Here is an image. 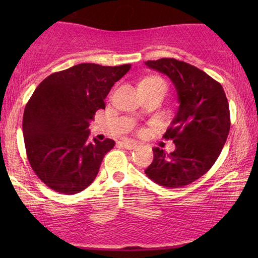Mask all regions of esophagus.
I'll use <instances>...</instances> for the list:
<instances>
[{
    "label": "esophagus",
    "instance_id": "obj_1",
    "mask_svg": "<svg viewBox=\"0 0 258 258\" xmlns=\"http://www.w3.org/2000/svg\"><path fill=\"white\" fill-rule=\"evenodd\" d=\"M122 144L125 149H129V150L135 149V148H137V146H139L136 142H134V141H130V140H124L122 142Z\"/></svg>",
    "mask_w": 258,
    "mask_h": 258
}]
</instances>
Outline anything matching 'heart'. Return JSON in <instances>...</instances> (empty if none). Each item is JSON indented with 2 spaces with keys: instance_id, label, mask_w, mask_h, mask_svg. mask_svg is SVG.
Returning <instances> with one entry per match:
<instances>
[{
  "instance_id": "obj_1",
  "label": "heart",
  "mask_w": 258,
  "mask_h": 258,
  "mask_svg": "<svg viewBox=\"0 0 258 258\" xmlns=\"http://www.w3.org/2000/svg\"><path fill=\"white\" fill-rule=\"evenodd\" d=\"M151 88H164L167 89L165 82L158 76H150L141 81L140 89H151Z\"/></svg>"
}]
</instances>
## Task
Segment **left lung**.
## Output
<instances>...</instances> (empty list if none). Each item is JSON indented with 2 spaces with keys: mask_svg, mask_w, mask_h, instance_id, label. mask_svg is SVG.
Listing matches in <instances>:
<instances>
[{
  "mask_svg": "<svg viewBox=\"0 0 258 258\" xmlns=\"http://www.w3.org/2000/svg\"><path fill=\"white\" fill-rule=\"evenodd\" d=\"M146 66L171 80L179 103L163 136L172 140L176 149L167 154L154 148L146 174L165 188L188 185L213 167L223 149L230 130L227 96L217 81L189 63L164 57Z\"/></svg>",
  "mask_w": 258,
  "mask_h": 258,
  "instance_id": "left-lung-1",
  "label": "left lung"
}]
</instances>
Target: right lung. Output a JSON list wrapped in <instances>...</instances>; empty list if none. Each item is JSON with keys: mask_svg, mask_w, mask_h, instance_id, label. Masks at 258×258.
I'll list each match as a JSON object with an SVG mask.
<instances>
[{"mask_svg": "<svg viewBox=\"0 0 258 258\" xmlns=\"http://www.w3.org/2000/svg\"><path fill=\"white\" fill-rule=\"evenodd\" d=\"M130 64L81 63L38 84L23 114L27 156L35 174L55 191L74 195L89 186L115 142L89 141V122Z\"/></svg>", "mask_w": 258, "mask_h": 258, "instance_id": "add662e5", "label": "right lung"}]
</instances>
